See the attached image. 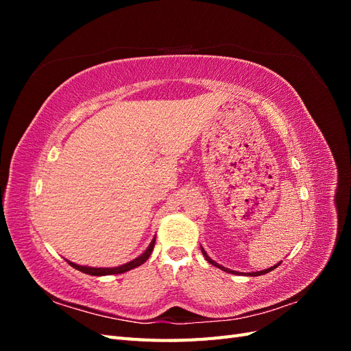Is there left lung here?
I'll return each mask as SVG.
<instances>
[{"label": "left lung", "instance_id": "left-lung-1", "mask_svg": "<svg viewBox=\"0 0 351 351\" xmlns=\"http://www.w3.org/2000/svg\"><path fill=\"white\" fill-rule=\"evenodd\" d=\"M200 250H202V253H204V256H205V259L210 263V265H214V267H217V268H219L221 271H224V272H228V274H236V275H247V277H259V275H263V274H268V272H271V271H274L275 268L278 267V265L281 263V262H278L277 265H274V267H271V268H268V269H263V271H256V272H237V271H231V269H228V268H226V267H222V265H219V263H217L215 261H212L209 256H208V253L205 252V249L200 246Z\"/></svg>", "mask_w": 351, "mask_h": 351}]
</instances>
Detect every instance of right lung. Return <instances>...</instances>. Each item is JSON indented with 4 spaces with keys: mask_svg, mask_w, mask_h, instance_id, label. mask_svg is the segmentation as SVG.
<instances>
[{
    "mask_svg": "<svg viewBox=\"0 0 351 351\" xmlns=\"http://www.w3.org/2000/svg\"><path fill=\"white\" fill-rule=\"evenodd\" d=\"M155 239H156V237L152 239V241L149 243V246L146 247V250H145L142 254H139V256H137L136 259H133V261H130V262H127V263L121 265V267H114V268H93V267H83V265H77V263L70 262V261H67V262L71 265L73 268H76L77 271H80V272H83V274L95 275V277H104V275H112V274H123V272H127V271H130V269H133V268L141 267L142 263H145V262L147 261V258L151 256V253H152V250H154Z\"/></svg>",
    "mask_w": 351,
    "mask_h": 351,
    "instance_id": "obj_1",
    "label": "right lung"
}]
</instances>
